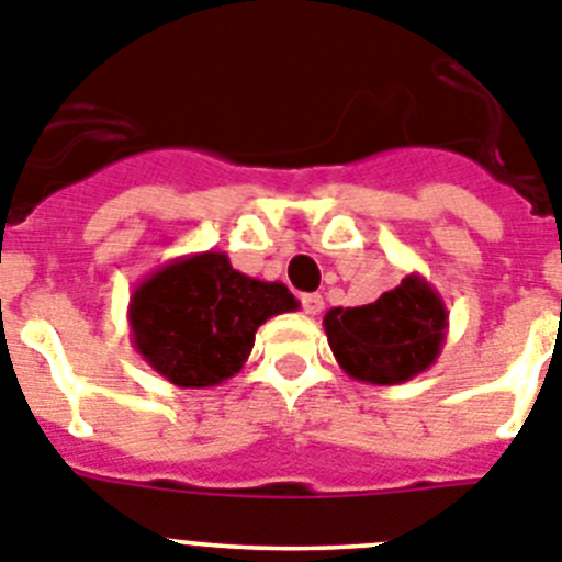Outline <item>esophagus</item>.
Instances as JSON below:
<instances>
[{"mask_svg": "<svg viewBox=\"0 0 562 562\" xmlns=\"http://www.w3.org/2000/svg\"><path fill=\"white\" fill-rule=\"evenodd\" d=\"M322 307H325L322 293H302V311H305L307 316H318V313H322Z\"/></svg>", "mask_w": 562, "mask_h": 562, "instance_id": "34e87169", "label": "esophagus"}]
</instances>
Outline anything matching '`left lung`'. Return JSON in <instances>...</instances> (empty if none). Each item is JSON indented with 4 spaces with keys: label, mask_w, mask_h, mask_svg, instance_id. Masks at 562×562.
<instances>
[{
    "label": "left lung",
    "mask_w": 562,
    "mask_h": 562,
    "mask_svg": "<svg viewBox=\"0 0 562 562\" xmlns=\"http://www.w3.org/2000/svg\"><path fill=\"white\" fill-rule=\"evenodd\" d=\"M322 325L347 375L372 386H397L439 358L448 307L426 277L408 274L369 305L330 307Z\"/></svg>",
    "instance_id": "left-lung-1"
}]
</instances>
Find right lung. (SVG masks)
<instances>
[{
  "label": "right lung",
  "mask_w": 562,
  "mask_h": 562,
  "mask_svg": "<svg viewBox=\"0 0 562 562\" xmlns=\"http://www.w3.org/2000/svg\"><path fill=\"white\" fill-rule=\"evenodd\" d=\"M296 307L282 282L240 274L224 251H199L165 262L134 288L131 341L176 386L210 389L244 369L257 327Z\"/></svg>",
  "instance_id": "right-lung-1"
}]
</instances>
